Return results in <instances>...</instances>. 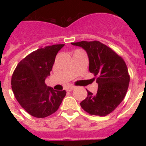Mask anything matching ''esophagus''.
I'll list each match as a JSON object with an SVG mask.
<instances>
[{"label": "esophagus", "mask_w": 146, "mask_h": 146, "mask_svg": "<svg viewBox=\"0 0 146 146\" xmlns=\"http://www.w3.org/2000/svg\"><path fill=\"white\" fill-rule=\"evenodd\" d=\"M74 88H75V86H69V87L66 88V91H72Z\"/></svg>", "instance_id": "esophagus-1"}]
</instances>
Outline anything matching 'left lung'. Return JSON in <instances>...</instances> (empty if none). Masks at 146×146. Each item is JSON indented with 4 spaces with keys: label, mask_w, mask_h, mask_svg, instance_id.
I'll use <instances>...</instances> for the list:
<instances>
[{
    "label": "left lung",
    "mask_w": 146,
    "mask_h": 146,
    "mask_svg": "<svg viewBox=\"0 0 146 146\" xmlns=\"http://www.w3.org/2000/svg\"><path fill=\"white\" fill-rule=\"evenodd\" d=\"M84 49L89 58V71L96 77L98 91L93 94L87 90L86 99L80 106L90 115L106 116L123 101L130 77L123 59L99 41L72 43ZM95 80V78H94Z\"/></svg>",
    "instance_id": "left-lung-1"
}]
</instances>
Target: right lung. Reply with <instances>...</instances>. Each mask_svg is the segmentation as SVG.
Instances as JSON below:
<instances>
[{
	"instance_id": "obj_1",
	"label": "right lung",
	"mask_w": 146,
	"mask_h": 146,
	"mask_svg": "<svg viewBox=\"0 0 146 146\" xmlns=\"http://www.w3.org/2000/svg\"><path fill=\"white\" fill-rule=\"evenodd\" d=\"M64 44L42 47L23 58L11 77V88L19 104L36 118H45L58 110L66 91H55L45 84L55 56Z\"/></svg>"
}]
</instances>
